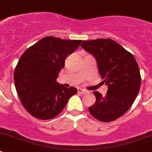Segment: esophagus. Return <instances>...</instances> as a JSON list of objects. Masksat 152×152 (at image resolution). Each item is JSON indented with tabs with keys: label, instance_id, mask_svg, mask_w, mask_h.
<instances>
[{
	"label": "esophagus",
	"instance_id": "34e87169",
	"mask_svg": "<svg viewBox=\"0 0 152 152\" xmlns=\"http://www.w3.org/2000/svg\"><path fill=\"white\" fill-rule=\"evenodd\" d=\"M78 93H79V94H85L88 93V91H86V90L85 89H82V88H79L78 89Z\"/></svg>",
	"mask_w": 152,
	"mask_h": 152
}]
</instances>
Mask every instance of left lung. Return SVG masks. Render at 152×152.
I'll return each mask as SVG.
<instances>
[{"mask_svg": "<svg viewBox=\"0 0 152 152\" xmlns=\"http://www.w3.org/2000/svg\"><path fill=\"white\" fill-rule=\"evenodd\" d=\"M82 47L95 57L99 73L107 85L102 96L94 91L96 102L88 107L91 115L102 122H111L123 116L134 102L141 85L135 58L110 39L83 41Z\"/></svg>", "mask_w": 152, "mask_h": 152, "instance_id": "8db88e82", "label": "left lung"}]
</instances>
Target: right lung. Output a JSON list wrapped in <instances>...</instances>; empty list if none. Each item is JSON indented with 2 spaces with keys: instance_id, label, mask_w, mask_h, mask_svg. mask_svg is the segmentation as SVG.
I'll list each match as a JSON object with an SVG mask.
<instances>
[{
  "instance_id": "right-lung-1",
  "label": "right lung",
  "mask_w": 152,
  "mask_h": 152,
  "mask_svg": "<svg viewBox=\"0 0 152 152\" xmlns=\"http://www.w3.org/2000/svg\"><path fill=\"white\" fill-rule=\"evenodd\" d=\"M81 42L47 36L20 56L14 71L15 86L22 105L34 117L45 120L56 117L77 93L76 88H65L56 79L66 57Z\"/></svg>"
}]
</instances>
